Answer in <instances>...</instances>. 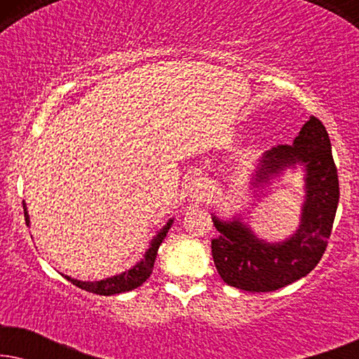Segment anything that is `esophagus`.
I'll return each instance as SVG.
<instances>
[{
    "instance_id": "1",
    "label": "esophagus",
    "mask_w": 359,
    "mask_h": 359,
    "mask_svg": "<svg viewBox=\"0 0 359 359\" xmlns=\"http://www.w3.org/2000/svg\"><path fill=\"white\" fill-rule=\"evenodd\" d=\"M188 191H189V196L196 201V203H203V201H208L209 194H210L209 181L205 178L191 180V183L188 186Z\"/></svg>"
}]
</instances>
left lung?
<instances>
[{"instance_id": "obj_1", "label": "left lung", "mask_w": 359, "mask_h": 359, "mask_svg": "<svg viewBox=\"0 0 359 359\" xmlns=\"http://www.w3.org/2000/svg\"><path fill=\"white\" fill-rule=\"evenodd\" d=\"M304 171L301 220L291 237L269 243L240 219L222 220L212 214L219 237L212 238V258L229 286L250 292H269L307 276L325 253L340 198L337 166L325 127L311 116L292 145H278L259 156L252 171L253 189L271 184L286 170Z\"/></svg>"}]
</instances>
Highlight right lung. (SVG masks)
I'll return each mask as SVG.
<instances>
[{
	"label": "right lung",
	"instance_id": "right-lung-1",
	"mask_svg": "<svg viewBox=\"0 0 359 359\" xmlns=\"http://www.w3.org/2000/svg\"><path fill=\"white\" fill-rule=\"evenodd\" d=\"M22 205H24V215H26V222L29 225L31 220H29L26 203H22ZM173 220L175 219H170L168 222L163 225V229H161L160 232L151 238L150 247L145 252L144 258H142L140 262H137L130 269H126V271H122L121 274H116V276L100 279V281H80V279L70 278L67 276V274H62V276H65L68 281L73 283L80 289H85V291L93 292V294H100V296H114V294H121V292L132 291V289H137L150 278L151 271H154V264L156 259V253H158V247L165 240L166 233H168V230L171 229V225H173Z\"/></svg>",
	"mask_w": 359,
	"mask_h": 359
}]
</instances>
